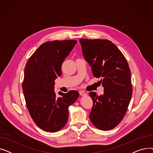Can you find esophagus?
Here are the masks:
<instances>
[{"mask_svg": "<svg viewBox=\"0 0 153 153\" xmlns=\"http://www.w3.org/2000/svg\"><path fill=\"white\" fill-rule=\"evenodd\" d=\"M79 94L81 95V96H86L87 95V94L85 92H84V91H80L79 92Z\"/></svg>", "mask_w": 153, "mask_h": 153, "instance_id": "34e87169", "label": "esophagus"}]
</instances>
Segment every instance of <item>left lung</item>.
<instances>
[{
  "label": "left lung",
  "instance_id": "obj_1",
  "mask_svg": "<svg viewBox=\"0 0 153 153\" xmlns=\"http://www.w3.org/2000/svg\"><path fill=\"white\" fill-rule=\"evenodd\" d=\"M83 56L94 77L104 87V94L89 95L93 106L89 115L92 124L107 131L116 127L125 115L132 96L131 71L120 50L108 39H80Z\"/></svg>",
  "mask_w": 153,
  "mask_h": 153
}]
</instances>
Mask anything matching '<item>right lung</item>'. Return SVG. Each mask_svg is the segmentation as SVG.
<instances>
[{"instance_id":"right-lung-1","label":"right lung","mask_w":153,"mask_h":153,"mask_svg":"<svg viewBox=\"0 0 153 153\" xmlns=\"http://www.w3.org/2000/svg\"><path fill=\"white\" fill-rule=\"evenodd\" d=\"M77 43L76 40H54L43 43L31 56L25 68L22 89L27 107L35 124L48 132L58 131L68 120V108L79 93L54 91L55 79L62 74L61 66Z\"/></svg>"}]
</instances>
